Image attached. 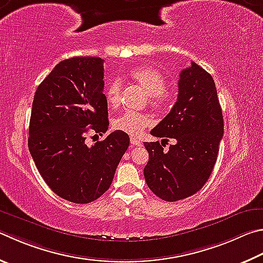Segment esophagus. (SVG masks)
<instances>
[{
	"label": "esophagus",
	"instance_id": "obj_1",
	"mask_svg": "<svg viewBox=\"0 0 263 263\" xmlns=\"http://www.w3.org/2000/svg\"><path fill=\"white\" fill-rule=\"evenodd\" d=\"M130 141H131V144H132L133 146H140V145H141L140 140L137 139V138H135V137H132Z\"/></svg>",
	"mask_w": 263,
	"mask_h": 263
}]
</instances>
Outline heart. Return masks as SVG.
Masks as SVG:
<instances>
[{"instance_id": "obj_1", "label": "heart", "mask_w": 263, "mask_h": 263, "mask_svg": "<svg viewBox=\"0 0 263 263\" xmlns=\"http://www.w3.org/2000/svg\"><path fill=\"white\" fill-rule=\"evenodd\" d=\"M128 77L147 94L148 102L155 109H164L173 100V92L165 88L166 79L160 71L152 66H138L128 72ZM122 82L114 79L108 84L104 97L110 108H117L121 102ZM153 119L144 112L125 111L121 116L114 119L112 125L118 131L133 137L140 136L146 127L151 126Z\"/></svg>"}]
</instances>
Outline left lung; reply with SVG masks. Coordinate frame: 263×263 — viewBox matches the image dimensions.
<instances>
[{
	"instance_id": "left-lung-1",
	"label": "left lung",
	"mask_w": 263,
	"mask_h": 263,
	"mask_svg": "<svg viewBox=\"0 0 263 263\" xmlns=\"http://www.w3.org/2000/svg\"><path fill=\"white\" fill-rule=\"evenodd\" d=\"M223 127L214 79L192 62L179 74L178 97L173 109L151 131L163 141L144 144L149 155L144 175L152 192L171 202L201 190L216 163ZM169 139L176 144L164 151Z\"/></svg>"
}]
</instances>
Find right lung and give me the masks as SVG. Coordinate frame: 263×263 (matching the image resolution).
I'll list each match as a JSON object with an SVG mask.
<instances>
[{"label": "right lung", "instance_id": "right-lung-1", "mask_svg": "<svg viewBox=\"0 0 263 263\" xmlns=\"http://www.w3.org/2000/svg\"><path fill=\"white\" fill-rule=\"evenodd\" d=\"M103 60L73 57L60 62L37 86L28 127V149L46 184L59 197L88 203L110 187L130 138L114 131L86 144L89 131L108 130Z\"/></svg>", "mask_w": 263, "mask_h": 263}]
</instances>
